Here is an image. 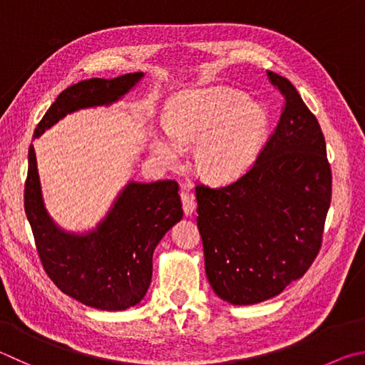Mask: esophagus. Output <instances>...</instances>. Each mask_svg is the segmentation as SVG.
I'll use <instances>...</instances> for the list:
<instances>
[{
	"label": "esophagus",
	"instance_id": "esophagus-1",
	"mask_svg": "<svg viewBox=\"0 0 365 365\" xmlns=\"http://www.w3.org/2000/svg\"><path fill=\"white\" fill-rule=\"evenodd\" d=\"M180 197H182V205H183L185 215H191V214H193V212L196 210V201H195L193 195H190L188 191H182Z\"/></svg>",
	"mask_w": 365,
	"mask_h": 365
}]
</instances>
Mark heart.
<instances>
[{"instance_id":"heart-1","label":"heart","mask_w":365,"mask_h":365,"mask_svg":"<svg viewBox=\"0 0 365 365\" xmlns=\"http://www.w3.org/2000/svg\"><path fill=\"white\" fill-rule=\"evenodd\" d=\"M267 113L247 97L228 88L187 91L165 110V134L151 138L153 153L164 164H175L183 150L195 145L197 174L225 183L242 175L260 150Z\"/></svg>"}]
</instances>
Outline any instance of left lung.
<instances>
[{"label":"left lung","mask_w":365,"mask_h":365,"mask_svg":"<svg viewBox=\"0 0 365 365\" xmlns=\"http://www.w3.org/2000/svg\"><path fill=\"white\" fill-rule=\"evenodd\" d=\"M267 75L284 105L257 160L223 187L196 185L205 274L231 304L268 300L307 273L332 197L319 123L287 78Z\"/></svg>","instance_id":"8db88e82"}]
</instances>
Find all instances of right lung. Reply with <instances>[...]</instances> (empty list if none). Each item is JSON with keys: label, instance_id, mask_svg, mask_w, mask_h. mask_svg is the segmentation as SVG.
Instances as JSON below:
<instances>
[{"label": "right lung", "instance_id": "obj_1", "mask_svg": "<svg viewBox=\"0 0 365 365\" xmlns=\"http://www.w3.org/2000/svg\"><path fill=\"white\" fill-rule=\"evenodd\" d=\"M142 76L143 73H128L70 86L46 111L33 137L78 108L118 101ZM24 204L39 260L51 281L75 300L107 311L128 309L145 297L153 274V250L183 215L175 180L130 182L97 230L88 235L65 233L44 209L33 145Z\"/></svg>", "mask_w": 365, "mask_h": 365}]
</instances>
